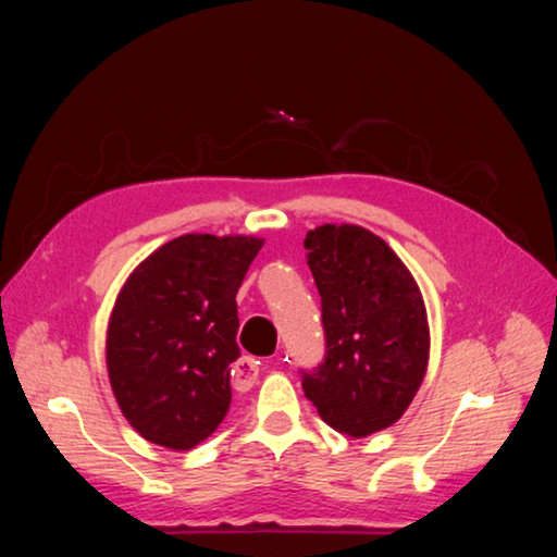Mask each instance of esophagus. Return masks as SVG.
<instances>
[{
  "mask_svg": "<svg viewBox=\"0 0 557 557\" xmlns=\"http://www.w3.org/2000/svg\"><path fill=\"white\" fill-rule=\"evenodd\" d=\"M258 366H260V361H256V358H252V356L238 358V361H235V369H233L235 388H240V391L250 388V385L258 381V371H260Z\"/></svg>",
  "mask_w": 557,
  "mask_h": 557,
  "instance_id": "34e87169",
  "label": "esophagus"
}]
</instances>
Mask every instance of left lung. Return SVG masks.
Wrapping results in <instances>:
<instances>
[{
	"mask_svg": "<svg viewBox=\"0 0 557 557\" xmlns=\"http://www.w3.org/2000/svg\"><path fill=\"white\" fill-rule=\"evenodd\" d=\"M305 248L322 295L326 358L301 375V388L329 428L369 437L403 418L428 373L422 292L391 245L361 225H319Z\"/></svg>",
	"mask_w": 557,
	"mask_h": 557,
	"instance_id": "obj_1",
	"label": "left lung"
}]
</instances>
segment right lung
Returning a JSON list of instances; mask_svg holds the SVG:
<instances>
[{"label":"right lung","mask_w":557,"mask_h":557,"mask_svg":"<svg viewBox=\"0 0 557 557\" xmlns=\"http://www.w3.org/2000/svg\"><path fill=\"white\" fill-rule=\"evenodd\" d=\"M262 243L178 235L122 285L108 322V375L122 414L147 442L184 451L223 422L240 356L235 295Z\"/></svg>","instance_id":"add662e5"}]
</instances>
